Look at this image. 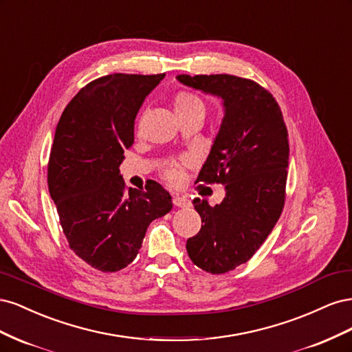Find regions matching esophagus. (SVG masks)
Wrapping results in <instances>:
<instances>
[{"instance_id": "1", "label": "esophagus", "mask_w": 352, "mask_h": 352, "mask_svg": "<svg viewBox=\"0 0 352 352\" xmlns=\"http://www.w3.org/2000/svg\"><path fill=\"white\" fill-rule=\"evenodd\" d=\"M173 204H175V207L185 208V207H189V206H190V201H189L186 197L176 195V197H173Z\"/></svg>"}]
</instances>
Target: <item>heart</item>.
Listing matches in <instances>:
<instances>
[{"mask_svg":"<svg viewBox=\"0 0 352 352\" xmlns=\"http://www.w3.org/2000/svg\"><path fill=\"white\" fill-rule=\"evenodd\" d=\"M173 109L177 116L180 114H186V113H204L206 114V102L202 100L198 94L188 91V89H180L177 91L173 98ZM189 158H179L173 160V162L167 163L163 170H162V176L166 180V182L170 186H179L182 185L184 179H185V168L189 166Z\"/></svg>","mask_w":352,"mask_h":352,"instance_id":"1","label":"heart"}]
</instances>
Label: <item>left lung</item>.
I'll return each mask as SVG.
<instances>
[{"instance_id":"left-lung-1","label":"left lung","mask_w":352,"mask_h":352,"mask_svg":"<svg viewBox=\"0 0 352 352\" xmlns=\"http://www.w3.org/2000/svg\"><path fill=\"white\" fill-rule=\"evenodd\" d=\"M190 88L217 95L225 119L197 182L220 184L226 197L211 207L195 198L204 225L186 241L189 258L211 274L247 263L278 223L286 198L289 142L278 101L261 85L232 74H179Z\"/></svg>"}]
</instances>
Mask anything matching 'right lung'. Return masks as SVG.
Here are the masks:
<instances>
[{
	"mask_svg": "<svg viewBox=\"0 0 352 352\" xmlns=\"http://www.w3.org/2000/svg\"><path fill=\"white\" fill-rule=\"evenodd\" d=\"M113 73L89 82L66 105L48 160V189L69 248L91 267L119 272L140 252L150 223L172 210L157 182L126 189L124 151L145 97L164 78Z\"/></svg>",
	"mask_w": 352,
	"mask_h": 352,
	"instance_id": "add662e5",
	"label": "right lung"
}]
</instances>
